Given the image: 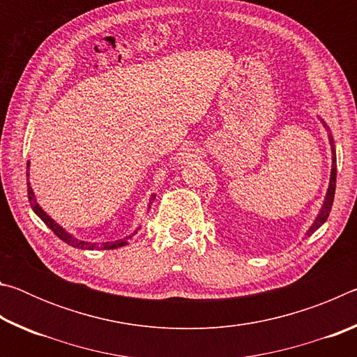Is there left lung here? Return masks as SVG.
I'll return each instance as SVG.
<instances>
[{
  "label": "left lung",
  "mask_w": 357,
  "mask_h": 357,
  "mask_svg": "<svg viewBox=\"0 0 357 357\" xmlns=\"http://www.w3.org/2000/svg\"><path fill=\"white\" fill-rule=\"evenodd\" d=\"M321 123L326 129H329L328 126H326L324 121L321 119ZM329 143H331V149H332V170H331V179H329V187H328V192H326V197H324V202H323V206L319 209V213L317 215L315 222L312 223V227L309 228V231L305 233V236H310L312 233H315L317 229L323 225V223L328 220L329 213H331V208H332V203H334V195H335V179H337V159H335V146H334V138L329 134Z\"/></svg>",
  "instance_id": "8db88e82"
}]
</instances>
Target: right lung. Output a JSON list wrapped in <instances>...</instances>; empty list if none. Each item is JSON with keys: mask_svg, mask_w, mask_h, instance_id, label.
<instances>
[{"mask_svg": "<svg viewBox=\"0 0 357 357\" xmlns=\"http://www.w3.org/2000/svg\"><path fill=\"white\" fill-rule=\"evenodd\" d=\"M26 168L29 170V162L26 164ZM26 170V172H28ZM26 176H29V173H26ZM28 198H29V204H31V208H33V211L36 214L39 215V219L45 223V225L52 229L53 233L56 234V236L61 239V241H64V243H68L69 245H72V247H77V249H84V250H94V249H104V250H112V249H118V247H123V245H126L128 244V241L134 236V234H137V229H140V228H137L134 233L132 234H129V236H126L124 239H118V241H112V243H102L100 245L99 244H96V243H86V241H80V239H77V238H74L72 236L70 233H68L66 231V229L61 227V225H58V223L52 219L50 215H48L44 209H42L39 204H38V202H36V197H34V192H33V189H31V185H29V183H28ZM154 198H155V195L153 193V195H151V198H149V204L148 206L151 208V203L154 202Z\"/></svg>", "mask_w": 357, "mask_h": 357, "instance_id": "obj_1", "label": "right lung"}]
</instances>
